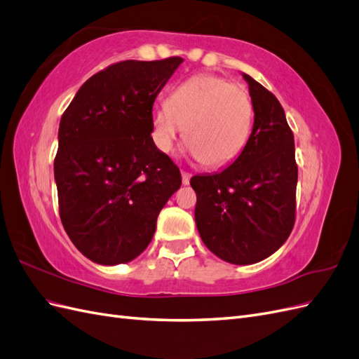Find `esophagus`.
I'll list each match as a JSON object with an SVG mask.
<instances>
[{"label":"esophagus","mask_w":359,"mask_h":359,"mask_svg":"<svg viewBox=\"0 0 359 359\" xmlns=\"http://www.w3.org/2000/svg\"><path fill=\"white\" fill-rule=\"evenodd\" d=\"M189 180H191V174L187 171H182V183L183 185H189Z\"/></svg>","instance_id":"1"}]
</instances>
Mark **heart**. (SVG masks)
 I'll use <instances>...</instances> for the list:
<instances>
[{
    "instance_id": "heart-1",
    "label": "heart",
    "mask_w": 359,
    "mask_h": 359,
    "mask_svg": "<svg viewBox=\"0 0 359 359\" xmlns=\"http://www.w3.org/2000/svg\"><path fill=\"white\" fill-rule=\"evenodd\" d=\"M252 118V102L243 87L219 76L197 75L153 111V141L168 153L187 128L192 155L209 168H219L236 159L247 144Z\"/></svg>"
}]
</instances>
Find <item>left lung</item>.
<instances>
[{
  "instance_id": "1",
  "label": "left lung",
  "mask_w": 359,
  "mask_h": 359,
  "mask_svg": "<svg viewBox=\"0 0 359 359\" xmlns=\"http://www.w3.org/2000/svg\"><path fill=\"white\" fill-rule=\"evenodd\" d=\"M254 109L251 135L233 163L215 174H197L196 224L204 245L233 264L268 259L287 241L294 224L298 165L293 132L269 90L250 75Z\"/></svg>"
}]
</instances>
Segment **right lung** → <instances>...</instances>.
<instances>
[{
    "label": "right lung",
    "instance_id": "right-lung-1",
    "mask_svg": "<svg viewBox=\"0 0 359 359\" xmlns=\"http://www.w3.org/2000/svg\"><path fill=\"white\" fill-rule=\"evenodd\" d=\"M182 63L171 57L112 65L81 86L60 120V218L75 247L97 264L138 257L182 185L177 165L151 138L153 102Z\"/></svg>",
    "mask_w": 359,
    "mask_h": 359
}]
</instances>
